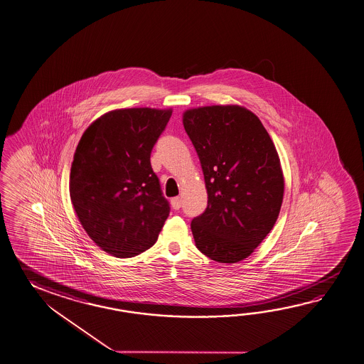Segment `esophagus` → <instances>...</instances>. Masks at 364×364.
Returning a JSON list of instances; mask_svg holds the SVG:
<instances>
[{
    "label": "esophagus",
    "instance_id": "34e87169",
    "mask_svg": "<svg viewBox=\"0 0 364 364\" xmlns=\"http://www.w3.org/2000/svg\"><path fill=\"white\" fill-rule=\"evenodd\" d=\"M171 206H172L173 210H178V208H181V198H180V197L172 198V200H171Z\"/></svg>",
    "mask_w": 364,
    "mask_h": 364
}]
</instances>
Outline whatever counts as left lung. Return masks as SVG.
Segmentation results:
<instances>
[{
  "label": "left lung",
  "instance_id": "left-lung-1",
  "mask_svg": "<svg viewBox=\"0 0 364 364\" xmlns=\"http://www.w3.org/2000/svg\"><path fill=\"white\" fill-rule=\"evenodd\" d=\"M183 124L200 158L208 208L191 224L196 246L210 259L237 263L274 228L284 175L259 118L238 105L189 109Z\"/></svg>",
  "mask_w": 364,
  "mask_h": 364
}]
</instances>
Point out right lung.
I'll return each instance as SVG.
<instances>
[{"instance_id":"1","label":"right lung","mask_w":364,"mask_h":364,"mask_svg":"<svg viewBox=\"0 0 364 364\" xmlns=\"http://www.w3.org/2000/svg\"><path fill=\"white\" fill-rule=\"evenodd\" d=\"M171 109L106 112L82 134L70 173V197L87 235L117 258L156 244L170 214L150 153Z\"/></svg>"}]
</instances>
